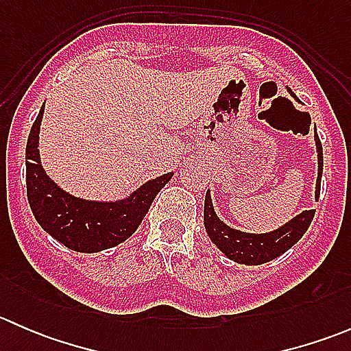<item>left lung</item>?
<instances>
[{
  "label": "left lung",
  "instance_id": "left-lung-1",
  "mask_svg": "<svg viewBox=\"0 0 351 351\" xmlns=\"http://www.w3.org/2000/svg\"><path fill=\"white\" fill-rule=\"evenodd\" d=\"M317 159H319V169H317L316 182V198H319L321 192V176H323V146H321L319 136L316 134ZM316 210H304L292 221L287 222L280 229L267 234H247V232L236 231V229L226 226L221 219L215 215L214 207L210 202V193L205 195L204 205V224L205 231L210 236L215 246L222 251L228 258L234 260L236 263L243 265H261L267 261L275 260L284 254L287 250L293 246L309 229Z\"/></svg>",
  "mask_w": 351,
  "mask_h": 351
}]
</instances>
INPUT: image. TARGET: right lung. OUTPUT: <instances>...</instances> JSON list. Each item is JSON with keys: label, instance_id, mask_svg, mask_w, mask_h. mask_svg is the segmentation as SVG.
I'll list each match as a JSON object with an SVG mask.
<instances>
[{"label": "right lung", "instance_id": "obj_1", "mask_svg": "<svg viewBox=\"0 0 351 351\" xmlns=\"http://www.w3.org/2000/svg\"><path fill=\"white\" fill-rule=\"evenodd\" d=\"M42 115L44 107L32 125L25 151L27 197L32 214L52 238L80 253H98L125 241L139 228L154 197L171 180L173 173L144 183L120 202H91L69 195L45 175L40 165L37 147Z\"/></svg>", "mask_w": 351, "mask_h": 351}]
</instances>
